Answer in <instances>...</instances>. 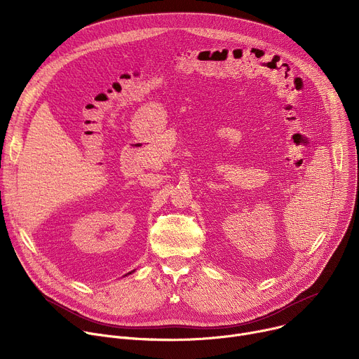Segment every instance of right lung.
<instances>
[{
	"instance_id": "right-lung-1",
	"label": "right lung",
	"mask_w": 359,
	"mask_h": 359,
	"mask_svg": "<svg viewBox=\"0 0 359 359\" xmlns=\"http://www.w3.org/2000/svg\"><path fill=\"white\" fill-rule=\"evenodd\" d=\"M133 271H135V270H133ZM133 271H130V273H128V274H132V273H133ZM128 274H126V276H128Z\"/></svg>"
}]
</instances>
